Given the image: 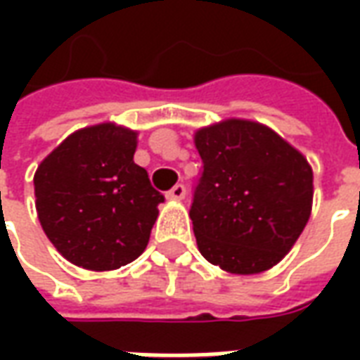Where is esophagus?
Segmentation results:
<instances>
[{"mask_svg":"<svg viewBox=\"0 0 360 360\" xmlns=\"http://www.w3.org/2000/svg\"><path fill=\"white\" fill-rule=\"evenodd\" d=\"M185 195H187V188H185V185H181V183H177L175 187L172 188V191H167V198L169 200H183L185 198Z\"/></svg>","mask_w":360,"mask_h":360,"instance_id":"1","label":"esophagus"}]
</instances>
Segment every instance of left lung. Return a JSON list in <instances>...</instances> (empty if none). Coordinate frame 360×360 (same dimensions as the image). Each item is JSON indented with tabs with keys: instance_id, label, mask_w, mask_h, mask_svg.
<instances>
[{
	"instance_id": "1",
	"label": "left lung",
	"mask_w": 360,
	"mask_h": 360,
	"mask_svg": "<svg viewBox=\"0 0 360 360\" xmlns=\"http://www.w3.org/2000/svg\"><path fill=\"white\" fill-rule=\"evenodd\" d=\"M202 158L188 216L208 262L260 274L291 250L312 210L307 158L270 127L227 119L195 133Z\"/></svg>"
}]
</instances>
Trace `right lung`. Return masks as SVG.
Segmentation results:
<instances>
[{"label": "right lung", "mask_w": 360, "mask_h": 360, "mask_svg": "<svg viewBox=\"0 0 360 360\" xmlns=\"http://www.w3.org/2000/svg\"><path fill=\"white\" fill-rule=\"evenodd\" d=\"M136 131L100 123L69 134L34 173L38 219L84 270H117L142 255L164 195L133 162Z\"/></svg>", "instance_id": "add662e5"}]
</instances>
